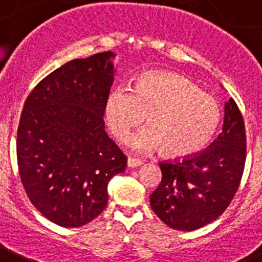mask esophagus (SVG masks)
<instances>
[{"label": "esophagus", "instance_id": "esophagus-1", "mask_svg": "<svg viewBox=\"0 0 262 262\" xmlns=\"http://www.w3.org/2000/svg\"><path fill=\"white\" fill-rule=\"evenodd\" d=\"M140 165H142V161L140 160V158H133V157L127 158V166H129V168H137V166H140Z\"/></svg>", "mask_w": 262, "mask_h": 262}]
</instances>
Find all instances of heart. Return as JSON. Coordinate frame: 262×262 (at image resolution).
<instances>
[{
    "label": "heart",
    "mask_w": 262,
    "mask_h": 262,
    "mask_svg": "<svg viewBox=\"0 0 262 262\" xmlns=\"http://www.w3.org/2000/svg\"><path fill=\"white\" fill-rule=\"evenodd\" d=\"M105 116L118 140L142 125L148 116L150 126L127 138V146L138 151L162 148L170 157L185 158L209 144L221 109L216 98L185 77L150 72L138 78L135 89L113 88L105 102Z\"/></svg>",
    "instance_id": "heart-1"
}]
</instances>
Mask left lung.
Segmentation results:
<instances>
[{
	"mask_svg": "<svg viewBox=\"0 0 262 262\" xmlns=\"http://www.w3.org/2000/svg\"><path fill=\"white\" fill-rule=\"evenodd\" d=\"M247 135L233 98L225 102L223 130L204 150L184 160L160 162L162 179L150 194L153 212L168 226L190 232L219 219L243 177Z\"/></svg>",
	"mask_w": 262,
	"mask_h": 262,
	"instance_id": "8db88e82",
	"label": "left lung"
}]
</instances>
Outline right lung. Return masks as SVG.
Returning a JSON list of instances; mask_svg holds the SVG:
<instances>
[{"label": "right lung", "instance_id": "1", "mask_svg": "<svg viewBox=\"0 0 262 262\" xmlns=\"http://www.w3.org/2000/svg\"><path fill=\"white\" fill-rule=\"evenodd\" d=\"M114 53L72 60L39 81L24 105L17 162L26 194L52 223L78 228L107 204L126 156L105 132Z\"/></svg>", "mask_w": 262, "mask_h": 262}]
</instances>
